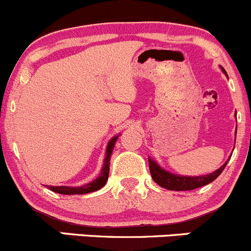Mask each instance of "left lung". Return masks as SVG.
<instances>
[{
    "instance_id": "left-lung-1",
    "label": "left lung",
    "mask_w": 251,
    "mask_h": 251,
    "mask_svg": "<svg viewBox=\"0 0 251 251\" xmlns=\"http://www.w3.org/2000/svg\"><path fill=\"white\" fill-rule=\"evenodd\" d=\"M221 69L227 75L226 70L222 67ZM148 161L151 178L154 179L155 183H158L163 188L169 189V191H192V189H196L199 188V187L205 186V184H209L210 182L216 179L221 175L224 169L226 168L227 163H228V160H227L221 168L217 169L216 171L209 175H203V176H179V175H175L164 170L153 159L148 158Z\"/></svg>"
}]
</instances>
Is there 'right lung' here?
I'll use <instances>...</instances> for the list:
<instances>
[{"instance_id":"right-lung-1","label":"right lung","mask_w":251,"mask_h":251,"mask_svg":"<svg viewBox=\"0 0 251 251\" xmlns=\"http://www.w3.org/2000/svg\"><path fill=\"white\" fill-rule=\"evenodd\" d=\"M119 135H116L115 137H113L108 142L107 146V151H105V158H104V164H103V168L100 170V176L96 179H93L92 182L87 184H83L81 187H68V186H46L50 189L52 192L59 194H87L91 192L98 191V189L102 188L108 181V176H109V165H110V156L113 153L114 146H115V142L118 140Z\"/></svg>"}]
</instances>
